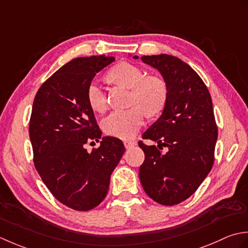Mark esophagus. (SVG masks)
I'll return each instance as SVG.
<instances>
[{"label": "esophagus", "mask_w": 248, "mask_h": 248, "mask_svg": "<svg viewBox=\"0 0 248 248\" xmlns=\"http://www.w3.org/2000/svg\"><path fill=\"white\" fill-rule=\"evenodd\" d=\"M124 145H125L126 149H130V148H133V146L136 145V142H135V141H133V140H125L124 141Z\"/></svg>", "instance_id": "obj_1"}]
</instances>
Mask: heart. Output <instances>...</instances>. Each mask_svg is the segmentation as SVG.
Here are the masks:
<instances>
[{
	"label": "heart",
	"instance_id": "b5f03b06",
	"mask_svg": "<svg viewBox=\"0 0 248 248\" xmlns=\"http://www.w3.org/2000/svg\"><path fill=\"white\" fill-rule=\"evenodd\" d=\"M108 77L114 83L131 89L129 105L135 106L127 110H115L106 117L102 126L109 136L121 139H130L137 135L144 124V114L155 115L164 109L168 89L163 79L156 76L145 77L139 66L128 62L119 63L109 70ZM88 104L95 112H103L107 98L99 82L91 81L87 89Z\"/></svg>",
	"mask_w": 248,
	"mask_h": 248
}]
</instances>
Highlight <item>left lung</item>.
I'll return each instance as SVG.
<instances>
[{"label":"left lung","instance_id":"left-lung-1","mask_svg":"<svg viewBox=\"0 0 248 248\" xmlns=\"http://www.w3.org/2000/svg\"><path fill=\"white\" fill-rule=\"evenodd\" d=\"M141 60L160 73L168 97L160 117L142 135L157 146L139 142L145 155L139 178L150 198L174 205L189 198L213 167L217 141L213 104L199 75L179 58L158 54ZM163 147L166 153L160 151Z\"/></svg>","mask_w":248,"mask_h":248}]
</instances>
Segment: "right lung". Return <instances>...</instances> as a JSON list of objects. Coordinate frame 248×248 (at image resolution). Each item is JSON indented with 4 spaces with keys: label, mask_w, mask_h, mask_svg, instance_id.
Returning a JSON list of instances; mask_svg holds the SVG:
<instances>
[{
    "label": "right lung",
    "mask_w": 248,
    "mask_h": 248,
    "mask_svg": "<svg viewBox=\"0 0 248 248\" xmlns=\"http://www.w3.org/2000/svg\"><path fill=\"white\" fill-rule=\"evenodd\" d=\"M114 60L76 58L46 80L34 98L30 140L35 168L55 199L76 211L92 210L104 200L125 151L120 139L102 137L87 99L96 73ZM99 139V148L88 153L85 144Z\"/></svg>",
    "instance_id": "right-lung-1"
}]
</instances>
